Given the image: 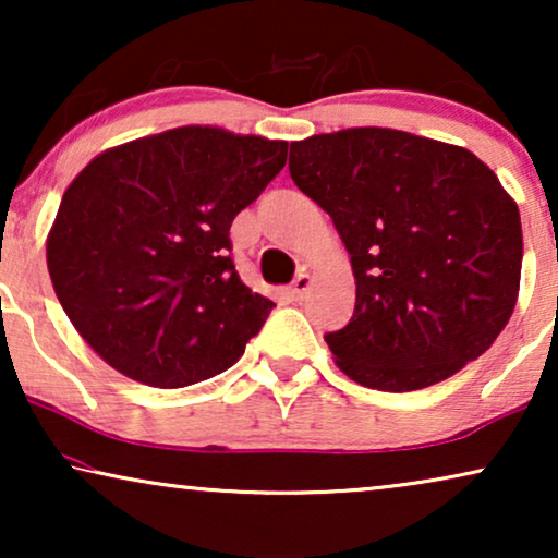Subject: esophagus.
Returning <instances> with one entry per match:
<instances>
[{
    "label": "esophagus",
    "mask_w": 558,
    "mask_h": 558,
    "mask_svg": "<svg viewBox=\"0 0 558 558\" xmlns=\"http://www.w3.org/2000/svg\"><path fill=\"white\" fill-rule=\"evenodd\" d=\"M310 287H312L310 274H300V277L292 281V289H289V294H292L294 300H304V296H307V292H310Z\"/></svg>",
    "instance_id": "obj_1"
}]
</instances>
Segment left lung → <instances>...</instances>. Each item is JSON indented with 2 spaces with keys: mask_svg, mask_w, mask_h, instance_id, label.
<instances>
[{
  "mask_svg": "<svg viewBox=\"0 0 558 558\" xmlns=\"http://www.w3.org/2000/svg\"><path fill=\"white\" fill-rule=\"evenodd\" d=\"M289 174L332 218L355 312L327 332L355 384L418 391L493 345L521 287V213L470 149L357 126L292 142Z\"/></svg>",
  "mask_w": 558,
  "mask_h": 558,
  "instance_id": "obj_1",
  "label": "left lung"
}]
</instances>
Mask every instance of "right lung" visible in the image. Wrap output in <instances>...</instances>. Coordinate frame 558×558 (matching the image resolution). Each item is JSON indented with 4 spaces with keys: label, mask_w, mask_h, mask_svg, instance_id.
<instances>
[{
    "label": "right lung",
    "mask_w": 558,
    "mask_h": 558,
    "mask_svg": "<svg viewBox=\"0 0 558 558\" xmlns=\"http://www.w3.org/2000/svg\"><path fill=\"white\" fill-rule=\"evenodd\" d=\"M287 142L178 126L83 167L48 233L68 319L126 378L182 388L239 361L271 300L231 258L233 218L287 165Z\"/></svg>",
    "instance_id": "add662e5"
}]
</instances>
